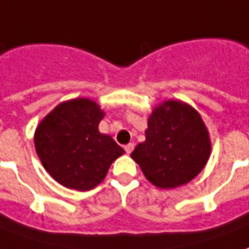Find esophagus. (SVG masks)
Listing matches in <instances>:
<instances>
[{"label":"esophagus","mask_w":249,"mask_h":249,"mask_svg":"<svg viewBox=\"0 0 249 249\" xmlns=\"http://www.w3.org/2000/svg\"><path fill=\"white\" fill-rule=\"evenodd\" d=\"M124 149H125V152L128 153V154H130V153L133 152V149H134V143H133V142H129V143H128V145H125Z\"/></svg>","instance_id":"1"}]
</instances>
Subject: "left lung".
<instances>
[{
	"instance_id": "1",
	"label": "left lung",
	"mask_w": 249,
	"mask_h": 249,
	"mask_svg": "<svg viewBox=\"0 0 249 249\" xmlns=\"http://www.w3.org/2000/svg\"><path fill=\"white\" fill-rule=\"evenodd\" d=\"M145 142L132 153L149 182L174 189L199 174L211 152L199 113L182 101H165L149 117Z\"/></svg>"
}]
</instances>
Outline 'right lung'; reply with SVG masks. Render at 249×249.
<instances>
[{
  "label": "right lung",
  "mask_w": 249,
  "mask_h": 249,
  "mask_svg": "<svg viewBox=\"0 0 249 249\" xmlns=\"http://www.w3.org/2000/svg\"><path fill=\"white\" fill-rule=\"evenodd\" d=\"M104 112L88 99L59 104L38 125L36 154L49 174L68 189H93L124 149L99 132Z\"/></svg>",
  "instance_id": "right-lung-1"
}]
</instances>
